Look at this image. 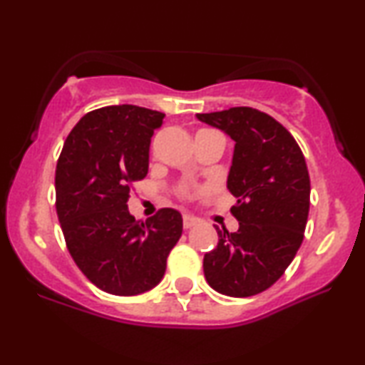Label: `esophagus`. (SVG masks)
Wrapping results in <instances>:
<instances>
[{"label":"esophagus","mask_w":365,"mask_h":365,"mask_svg":"<svg viewBox=\"0 0 365 365\" xmlns=\"http://www.w3.org/2000/svg\"><path fill=\"white\" fill-rule=\"evenodd\" d=\"M199 221L194 216H191V214H184L182 216V226L184 229H191L192 226H196Z\"/></svg>","instance_id":"34e87169"}]
</instances>
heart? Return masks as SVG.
Listing matches in <instances>:
<instances>
[{
    "label": "heart",
    "instance_id": "heart-1",
    "mask_svg": "<svg viewBox=\"0 0 365 365\" xmlns=\"http://www.w3.org/2000/svg\"><path fill=\"white\" fill-rule=\"evenodd\" d=\"M178 194H179V197H182V199H191L192 197L191 187L186 186V184H184V186H181V187L178 189Z\"/></svg>",
    "mask_w": 365,
    "mask_h": 365
}]
</instances>
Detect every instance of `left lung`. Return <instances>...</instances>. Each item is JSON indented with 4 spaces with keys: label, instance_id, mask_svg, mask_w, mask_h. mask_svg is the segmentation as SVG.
Here are the masks:
<instances>
[{
    "label": "left lung",
    "instance_id": "obj_1",
    "mask_svg": "<svg viewBox=\"0 0 365 365\" xmlns=\"http://www.w3.org/2000/svg\"><path fill=\"white\" fill-rule=\"evenodd\" d=\"M197 118L236 141L227 189L237 197L231 214L239 229L216 227L219 242L204 256V276L224 296H256L277 282L302 244L311 201L306 159L292 134L259 109Z\"/></svg>",
    "mask_w": 365,
    "mask_h": 365
}]
</instances>
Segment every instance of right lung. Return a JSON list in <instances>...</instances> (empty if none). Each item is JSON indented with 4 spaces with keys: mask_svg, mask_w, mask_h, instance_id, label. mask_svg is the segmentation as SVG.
Returning a JSON list of instances; mask_svg holds the SVG:
<instances>
[{
    "mask_svg": "<svg viewBox=\"0 0 365 365\" xmlns=\"http://www.w3.org/2000/svg\"><path fill=\"white\" fill-rule=\"evenodd\" d=\"M166 114L123 104L94 109L68 134L56 164V212L73 261L101 291L138 296L158 286L182 217L163 207L136 221L133 184L146 178L149 144Z\"/></svg>",
    "mask_w": 365,
    "mask_h": 365,
    "instance_id": "obj_1",
    "label": "right lung"
}]
</instances>
